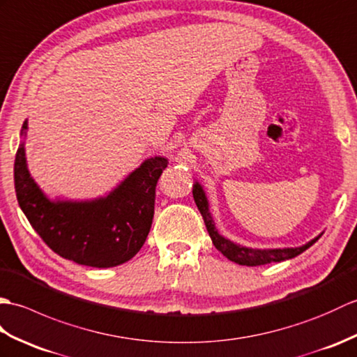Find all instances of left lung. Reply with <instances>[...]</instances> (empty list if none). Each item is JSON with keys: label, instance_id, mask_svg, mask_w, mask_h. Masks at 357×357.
<instances>
[{"label": "left lung", "instance_id": "left-lung-1", "mask_svg": "<svg viewBox=\"0 0 357 357\" xmlns=\"http://www.w3.org/2000/svg\"><path fill=\"white\" fill-rule=\"evenodd\" d=\"M192 195H194L197 208H199L202 217L204 220L206 229H208L213 245H215L217 250L223 253L227 259H231V261H234V263L240 264V266H264L268 263H280V261H284V259L295 258L299 255V253H303L304 250L310 248V245H313L321 238V235H322L321 234L319 236H316V238L308 241L304 245H301V248H286V249L244 248V245L235 244L231 240H227V238H225V236H221L218 234L215 225H213V220L211 217L208 199H206V194L203 191L202 185H199V181H195L194 189H192Z\"/></svg>", "mask_w": 357, "mask_h": 357}]
</instances>
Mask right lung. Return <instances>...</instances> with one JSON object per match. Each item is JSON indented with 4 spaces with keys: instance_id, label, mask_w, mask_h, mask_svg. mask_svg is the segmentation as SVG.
Instances as JSON below:
<instances>
[{
    "instance_id": "add662e5",
    "label": "right lung",
    "mask_w": 357,
    "mask_h": 357,
    "mask_svg": "<svg viewBox=\"0 0 357 357\" xmlns=\"http://www.w3.org/2000/svg\"><path fill=\"white\" fill-rule=\"evenodd\" d=\"M27 121L21 136H26ZM168 166L151 157L107 197L90 202H52L30 177L24 144L15 157V192L29 223L59 257L90 267H114L144 245L154 217L155 186Z\"/></svg>"
}]
</instances>
